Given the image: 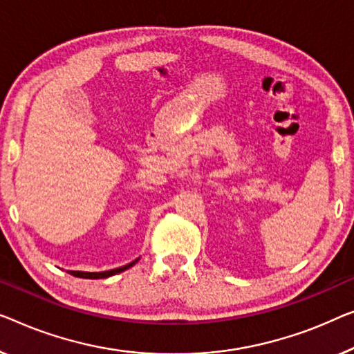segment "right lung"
<instances>
[{
  "instance_id": "right-lung-1",
  "label": "right lung",
  "mask_w": 354,
  "mask_h": 354,
  "mask_svg": "<svg viewBox=\"0 0 354 354\" xmlns=\"http://www.w3.org/2000/svg\"><path fill=\"white\" fill-rule=\"evenodd\" d=\"M138 261V259H136ZM136 261H133V262H130V263H127V266H124V267H119V268H114V270H108V272H70L73 277H77V278H87V279H98V278H108V277H113V275H115V273H120V272H124V270H127V268H130L131 266H135V262Z\"/></svg>"
}]
</instances>
